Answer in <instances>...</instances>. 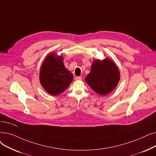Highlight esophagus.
Segmentation results:
<instances>
[{"mask_svg": "<svg viewBox=\"0 0 156 156\" xmlns=\"http://www.w3.org/2000/svg\"><path fill=\"white\" fill-rule=\"evenodd\" d=\"M82 76H77V77L75 78V80H82Z\"/></svg>", "mask_w": 156, "mask_h": 156, "instance_id": "esophagus-1", "label": "esophagus"}]
</instances>
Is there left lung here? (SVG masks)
Listing matches in <instances>:
<instances>
[{
	"mask_svg": "<svg viewBox=\"0 0 156 156\" xmlns=\"http://www.w3.org/2000/svg\"><path fill=\"white\" fill-rule=\"evenodd\" d=\"M120 78L117 66L110 58L94 60L91 71L85 80L94 91L101 96L112 92L117 87Z\"/></svg>",
	"mask_w": 156,
	"mask_h": 156,
	"instance_id": "left-lung-1",
	"label": "left lung"
}]
</instances>
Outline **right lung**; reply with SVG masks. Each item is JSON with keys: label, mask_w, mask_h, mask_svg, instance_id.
Instances as JSON below:
<instances>
[{"label": "right lung", "mask_w": 156, "mask_h": 156, "mask_svg": "<svg viewBox=\"0 0 156 156\" xmlns=\"http://www.w3.org/2000/svg\"><path fill=\"white\" fill-rule=\"evenodd\" d=\"M73 79V74L64 65L62 55L51 53L46 56L40 68L39 80L47 92L57 96L67 89Z\"/></svg>", "instance_id": "obj_1"}]
</instances>
